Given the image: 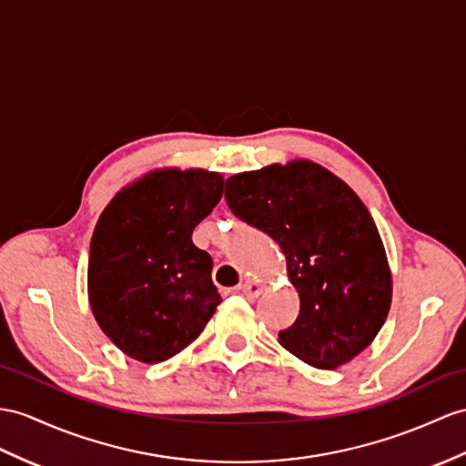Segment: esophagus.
I'll use <instances>...</instances> for the list:
<instances>
[{
	"label": "esophagus",
	"mask_w": 466,
	"mask_h": 466,
	"mask_svg": "<svg viewBox=\"0 0 466 466\" xmlns=\"http://www.w3.org/2000/svg\"><path fill=\"white\" fill-rule=\"evenodd\" d=\"M239 289L247 299H255V297H258L260 290H263V285H260V282H257V280H245Z\"/></svg>",
	"instance_id": "34e87169"
}]
</instances>
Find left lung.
Returning <instances> with one entry per match:
<instances>
[{"label":"left lung","instance_id":"1","mask_svg":"<svg viewBox=\"0 0 466 466\" xmlns=\"http://www.w3.org/2000/svg\"><path fill=\"white\" fill-rule=\"evenodd\" d=\"M225 199L285 253L300 312L279 344L319 370L364 351L388 319L393 279L376 221L356 191L297 157L227 177Z\"/></svg>","mask_w":466,"mask_h":466}]
</instances>
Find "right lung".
Returning a JSON list of instances; mask_svg holds the SVG:
<instances>
[{
  "label": "right lung",
  "instance_id": "obj_1",
  "mask_svg": "<svg viewBox=\"0 0 466 466\" xmlns=\"http://www.w3.org/2000/svg\"><path fill=\"white\" fill-rule=\"evenodd\" d=\"M223 184L209 169L156 167L102 209L88 251V304L127 356L144 364L174 358L221 304L213 260L191 235L219 203Z\"/></svg>",
  "mask_w": 466,
  "mask_h": 466
}]
</instances>
